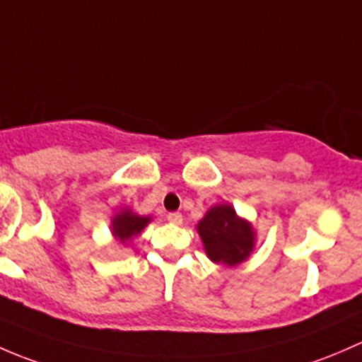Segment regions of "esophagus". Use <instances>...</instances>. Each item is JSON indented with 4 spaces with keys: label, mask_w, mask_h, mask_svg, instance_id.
Here are the masks:
<instances>
[{
    "label": "esophagus",
    "mask_w": 362,
    "mask_h": 362,
    "mask_svg": "<svg viewBox=\"0 0 362 362\" xmlns=\"http://www.w3.org/2000/svg\"><path fill=\"white\" fill-rule=\"evenodd\" d=\"M167 219H169L173 225H181L182 214H181V212H169V214H167Z\"/></svg>",
    "instance_id": "34e87169"
}]
</instances>
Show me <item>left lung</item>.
I'll return each mask as SVG.
<instances>
[{"label":"left lung","instance_id":"1","mask_svg":"<svg viewBox=\"0 0 362 362\" xmlns=\"http://www.w3.org/2000/svg\"><path fill=\"white\" fill-rule=\"evenodd\" d=\"M211 262L235 267L249 258L255 249V230L251 223L238 218L230 204L211 207L197 225Z\"/></svg>","mask_w":362,"mask_h":362}]
</instances>
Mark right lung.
Here are the masks:
<instances>
[{
  "mask_svg": "<svg viewBox=\"0 0 362 362\" xmlns=\"http://www.w3.org/2000/svg\"><path fill=\"white\" fill-rule=\"evenodd\" d=\"M150 221V216H139L130 209H122L118 214H115L113 221H111V232L122 244H129L134 237L143 232L144 226Z\"/></svg>",
  "mask_w": 362,
  "mask_h": 362,
  "instance_id": "right-lung-1",
  "label": "right lung"
}]
</instances>
